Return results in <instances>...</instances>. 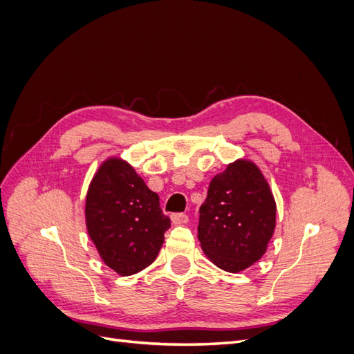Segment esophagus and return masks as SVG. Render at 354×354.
Wrapping results in <instances>:
<instances>
[{
	"label": "esophagus",
	"instance_id": "obj_1",
	"mask_svg": "<svg viewBox=\"0 0 354 354\" xmlns=\"http://www.w3.org/2000/svg\"><path fill=\"white\" fill-rule=\"evenodd\" d=\"M171 221H173V224H186L189 221V217L186 216V214H173L171 216Z\"/></svg>",
	"mask_w": 354,
	"mask_h": 354
}]
</instances>
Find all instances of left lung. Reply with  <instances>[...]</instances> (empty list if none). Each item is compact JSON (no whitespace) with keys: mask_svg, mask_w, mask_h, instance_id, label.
Here are the masks:
<instances>
[{"mask_svg":"<svg viewBox=\"0 0 354 354\" xmlns=\"http://www.w3.org/2000/svg\"><path fill=\"white\" fill-rule=\"evenodd\" d=\"M198 239L211 263L239 273L259 261L276 227V202L261 169L236 159L211 180Z\"/></svg>","mask_w":354,"mask_h":354,"instance_id":"left-lung-1","label":"left lung"}]
</instances>
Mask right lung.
Returning a JSON list of instances; mask_svg holds the SVG:
<instances>
[{
  "mask_svg": "<svg viewBox=\"0 0 354 354\" xmlns=\"http://www.w3.org/2000/svg\"><path fill=\"white\" fill-rule=\"evenodd\" d=\"M85 226L103 263L120 276L151 266L171 226L159 196L122 158L100 164L85 196Z\"/></svg>",
  "mask_w": 354,
  "mask_h": 354,
  "instance_id": "1",
  "label": "right lung"
}]
</instances>
